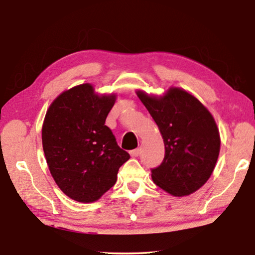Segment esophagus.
<instances>
[{
	"mask_svg": "<svg viewBox=\"0 0 255 255\" xmlns=\"http://www.w3.org/2000/svg\"><path fill=\"white\" fill-rule=\"evenodd\" d=\"M140 154V150H139V148H136V149H132L131 152H130V155L132 157H137L138 155Z\"/></svg>",
	"mask_w": 255,
	"mask_h": 255,
	"instance_id": "esophagus-1",
	"label": "esophagus"
}]
</instances>
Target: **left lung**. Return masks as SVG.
Here are the masks:
<instances>
[{
  "label": "left lung",
  "instance_id": "1",
  "mask_svg": "<svg viewBox=\"0 0 255 255\" xmlns=\"http://www.w3.org/2000/svg\"><path fill=\"white\" fill-rule=\"evenodd\" d=\"M158 126L165 146L161 165L152 170L154 183L174 197L196 192L216 166L221 136L209 110L196 97L172 86L163 96L136 91Z\"/></svg>",
  "mask_w": 255,
  "mask_h": 255
}]
</instances>
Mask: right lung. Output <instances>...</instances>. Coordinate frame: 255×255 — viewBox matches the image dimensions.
<instances>
[{
    "instance_id": "add662e5",
    "label": "right lung",
    "mask_w": 255,
    "mask_h": 255,
    "mask_svg": "<svg viewBox=\"0 0 255 255\" xmlns=\"http://www.w3.org/2000/svg\"><path fill=\"white\" fill-rule=\"evenodd\" d=\"M116 98V93L98 94L92 84L84 83L60 93L46 112L41 138L47 165L73 200L100 199L130 157L105 125Z\"/></svg>"
}]
</instances>
